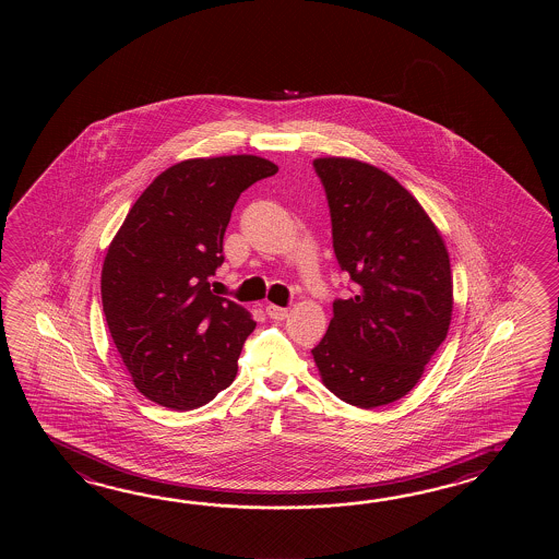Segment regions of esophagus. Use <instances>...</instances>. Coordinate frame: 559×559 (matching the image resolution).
<instances>
[{"label": "esophagus", "mask_w": 559, "mask_h": 559, "mask_svg": "<svg viewBox=\"0 0 559 559\" xmlns=\"http://www.w3.org/2000/svg\"><path fill=\"white\" fill-rule=\"evenodd\" d=\"M265 313L275 321H282L287 318V308H280V306H274V304H270L267 308H265Z\"/></svg>", "instance_id": "1"}]
</instances>
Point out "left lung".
I'll use <instances>...</instances> for the list:
<instances>
[{"instance_id": "obj_1", "label": "left lung", "mask_w": 559, "mask_h": 559, "mask_svg": "<svg viewBox=\"0 0 559 559\" xmlns=\"http://www.w3.org/2000/svg\"><path fill=\"white\" fill-rule=\"evenodd\" d=\"M313 167L328 195L333 251L356 296L333 301L311 354L345 404H392L414 390L450 330V255L416 198L380 167L349 157H320Z\"/></svg>"}]
</instances>
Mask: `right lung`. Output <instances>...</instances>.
I'll use <instances>...</instances> for the list:
<instances>
[{
	"label": "right lung",
	"mask_w": 559,
	"mask_h": 559,
	"mask_svg": "<svg viewBox=\"0 0 559 559\" xmlns=\"http://www.w3.org/2000/svg\"><path fill=\"white\" fill-rule=\"evenodd\" d=\"M277 174L258 155L186 159L131 205L102 270L107 328L135 388L169 409H195L226 390L255 321L210 277L241 191Z\"/></svg>",
	"instance_id": "obj_1"
}]
</instances>
